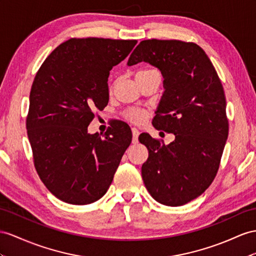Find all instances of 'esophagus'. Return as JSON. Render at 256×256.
Masks as SVG:
<instances>
[{"mask_svg":"<svg viewBox=\"0 0 256 256\" xmlns=\"http://www.w3.org/2000/svg\"><path fill=\"white\" fill-rule=\"evenodd\" d=\"M132 134H133V144L138 142V136H140V130L136 128H132Z\"/></svg>","mask_w":256,"mask_h":256,"instance_id":"esophagus-1","label":"esophagus"}]
</instances>
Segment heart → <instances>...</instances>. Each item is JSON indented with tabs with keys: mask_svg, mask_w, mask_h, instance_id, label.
Wrapping results in <instances>:
<instances>
[{
	"mask_svg": "<svg viewBox=\"0 0 256 256\" xmlns=\"http://www.w3.org/2000/svg\"><path fill=\"white\" fill-rule=\"evenodd\" d=\"M154 70L152 69H147V70H142L138 71L136 74H149V72H152ZM128 118L130 120H132L134 122H140L144 120V118H145V114L142 112L140 110H130L128 112Z\"/></svg>",
	"mask_w": 256,
	"mask_h": 256,
	"instance_id": "b5f03b06",
	"label": "heart"
}]
</instances>
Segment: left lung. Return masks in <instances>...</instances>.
Here are the masks:
<instances>
[{"instance_id":"1","label":"left lung","mask_w":256,"mask_h":256,"mask_svg":"<svg viewBox=\"0 0 256 256\" xmlns=\"http://www.w3.org/2000/svg\"><path fill=\"white\" fill-rule=\"evenodd\" d=\"M142 62L163 76L154 126L175 135L168 145L149 134L140 136L149 152L142 180L156 201L180 206L204 192L218 171L228 137L224 88L206 52L194 43L142 41L128 66Z\"/></svg>"}]
</instances>
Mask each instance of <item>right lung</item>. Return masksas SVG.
Listing matches in <instances>:
<instances>
[{"mask_svg": "<svg viewBox=\"0 0 256 256\" xmlns=\"http://www.w3.org/2000/svg\"><path fill=\"white\" fill-rule=\"evenodd\" d=\"M136 43L70 38L52 52L34 78L27 118L34 166L64 202L84 206L100 199L132 142L124 122H114L104 135L88 133V126L94 110L108 104L110 70Z\"/></svg>", "mask_w": 256, "mask_h": 256, "instance_id": "add662e5", "label": "right lung"}]
</instances>
